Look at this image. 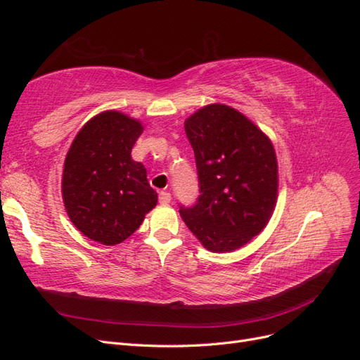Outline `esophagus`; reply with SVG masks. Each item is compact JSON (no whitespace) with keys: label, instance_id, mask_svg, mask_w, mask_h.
Listing matches in <instances>:
<instances>
[{"label":"esophagus","instance_id":"1","mask_svg":"<svg viewBox=\"0 0 360 360\" xmlns=\"http://www.w3.org/2000/svg\"><path fill=\"white\" fill-rule=\"evenodd\" d=\"M159 202L160 204H169L171 202V193L167 191H162L159 193Z\"/></svg>","mask_w":360,"mask_h":360}]
</instances>
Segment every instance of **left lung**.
Returning <instances> with one entry per match:
<instances>
[{
    "label": "left lung",
    "instance_id": "left-lung-1",
    "mask_svg": "<svg viewBox=\"0 0 360 360\" xmlns=\"http://www.w3.org/2000/svg\"><path fill=\"white\" fill-rule=\"evenodd\" d=\"M200 198L180 216L212 252H233L264 230L278 200V160L270 138L234 108L210 103L184 122Z\"/></svg>",
    "mask_w": 360,
    "mask_h": 360
}]
</instances>
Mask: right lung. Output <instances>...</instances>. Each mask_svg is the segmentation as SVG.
I'll list each match as a JSON object with an SVG mask.
<instances>
[{"label":"right lung","instance_id":"1","mask_svg":"<svg viewBox=\"0 0 360 360\" xmlns=\"http://www.w3.org/2000/svg\"><path fill=\"white\" fill-rule=\"evenodd\" d=\"M144 126L120 111L86 122L64 159L61 195L72 224L94 242L122 243L158 204L147 169L130 156Z\"/></svg>","mask_w":360,"mask_h":360}]
</instances>
